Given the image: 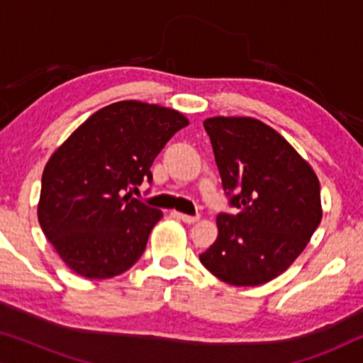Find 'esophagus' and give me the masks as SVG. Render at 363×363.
Instances as JSON below:
<instances>
[{"mask_svg":"<svg viewBox=\"0 0 363 363\" xmlns=\"http://www.w3.org/2000/svg\"><path fill=\"white\" fill-rule=\"evenodd\" d=\"M178 220H182L183 223H186V225H195L196 221H200V216H190V215H183V213H175Z\"/></svg>","mask_w":363,"mask_h":363,"instance_id":"1","label":"esophagus"}]
</instances>
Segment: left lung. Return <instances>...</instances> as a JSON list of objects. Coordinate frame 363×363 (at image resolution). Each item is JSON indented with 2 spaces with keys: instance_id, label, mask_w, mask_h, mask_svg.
Returning a JSON list of instances; mask_svg holds the SVG:
<instances>
[{
  "instance_id": "obj_1",
  "label": "left lung",
  "mask_w": 363,
  "mask_h": 363,
  "mask_svg": "<svg viewBox=\"0 0 363 363\" xmlns=\"http://www.w3.org/2000/svg\"><path fill=\"white\" fill-rule=\"evenodd\" d=\"M223 190L240 213H220L218 238L201 264L231 286L266 284L282 274L320 225V185L281 133L251 117H211Z\"/></svg>"
}]
</instances>
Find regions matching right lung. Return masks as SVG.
<instances>
[{
  "instance_id": "right-lung-1",
  "label": "right lung",
  "mask_w": 363,
  "mask_h": 363,
  "mask_svg": "<svg viewBox=\"0 0 363 363\" xmlns=\"http://www.w3.org/2000/svg\"><path fill=\"white\" fill-rule=\"evenodd\" d=\"M186 125L173 108L121 101L92 113L52 153L43 172L38 220L76 274L108 279L140 259L163 213L128 190L152 183L155 157Z\"/></svg>"
}]
</instances>
